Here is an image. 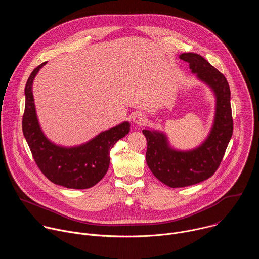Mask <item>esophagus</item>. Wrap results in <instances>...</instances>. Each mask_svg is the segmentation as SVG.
Returning <instances> with one entry per match:
<instances>
[{"label": "esophagus", "instance_id": "1", "mask_svg": "<svg viewBox=\"0 0 259 259\" xmlns=\"http://www.w3.org/2000/svg\"><path fill=\"white\" fill-rule=\"evenodd\" d=\"M132 120L136 125H143L146 122V117H145V115H143L141 113H137L133 116Z\"/></svg>", "mask_w": 259, "mask_h": 259}]
</instances>
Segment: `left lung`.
I'll return each instance as SVG.
<instances>
[{
  "instance_id": "obj_1",
  "label": "left lung",
  "mask_w": 259,
  "mask_h": 259,
  "mask_svg": "<svg viewBox=\"0 0 259 259\" xmlns=\"http://www.w3.org/2000/svg\"><path fill=\"white\" fill-rule=\"evenodd\" d=\"M179 58L189 62L192 72L211 88L216 106L209 135L190 151L174 150L163 132L142 130L147 140V166L170 188L193 186L211 177L219 167L233 134L231 90L226 77L199 54L182 53Z\"/></svg>"
}]
</instances>
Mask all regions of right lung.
<instances>
[{"mask_svg": "<svg viewBox=\"0 0 259 259\" xmlns=\"http://www.w3.org/2000/svg\"><path fill=\"white\" fill-rule=\"evenodd\" d=\"M46 62L35 67L26 82L22 131L42 173L58 186L85 190L99 182L109 166V152L114 144L130 131L129 122L105 130L81 145L65 147L50 141L43 133L32 95L34 77Z\"/></svg>", "mask_w": 259, "mask_h": 259, "instance_id": "add662e5", "label": "right lung"}]
</instances>
